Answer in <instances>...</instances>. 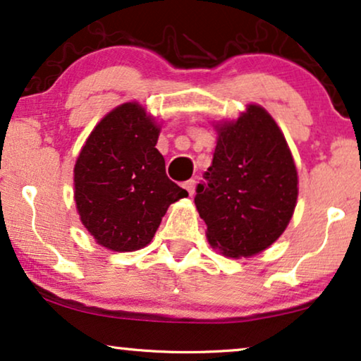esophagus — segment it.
I'll use <instances>...</instances> for the list:
<instances>
[{
    "label": "esophagus",
    "mask_w": 361,
    "mask_h": 361,
    "mask_svg": "<svg viewBox=\"0 0 361 361\" xmlns=\"http://www.w3.org/2000/svg\"><path fill=\"white\" fill-rule=\"evenodd\" d=\"M195 184H197V182L194 179H189V180L184 182V189L189 192L190 197L194 195V192H195Z\"/></svg>",
    "instance_id": "1"
}]
</instances>
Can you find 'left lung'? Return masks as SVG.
<instances>
[{
    "label": "left lung",
    "mask_w": 361,
    "mask_h": 361,
    "mask_svg": "<svg viewBox=\"0 0 361 361\" xmlns=\"http://www.w3.org/2000/svg\"><path fill=\"white\" fill-rule=\"evenodd\" d=\"M216 131L214 159L194 200L209 243L246 258L283 235L298 202V171L284 135L259 105Z\"/></svg>",
    "instance_id": "8db88e82"
}]
</instances>
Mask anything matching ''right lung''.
Returning a JSON list of instances; mask_svg holds the SVG:
<instances>
[{
	"label": "right lung",
	"instance_id": "right-lung-1",
	"mask_svg": "<svg viewBox=\"0 0 361 361\" xmlns=\"http://www.w3.org/2000/svg\"><path fill=\"white\" fill-rule=\"evenodd\" d=\"M161 128L135 102L108 113L73 169L78 215L98 245L135 251L149 243L171 204L189 194L166 174Z\"/></svg>",
	"mask_w": 361,
	"mask_h": 361
}]
</instances>
